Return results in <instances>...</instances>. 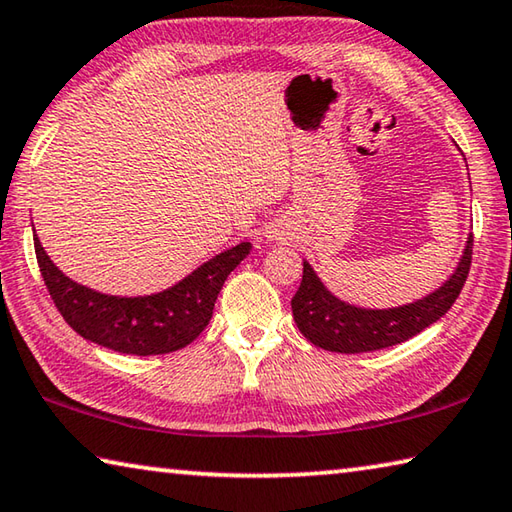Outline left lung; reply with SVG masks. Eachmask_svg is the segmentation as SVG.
Returning <instances> with one entry per match:
<instances>
[{
    "label": "left lung",
    "mask_w": 512,
    "mask_h": 512,
    "mask_svg": "<svg viewBox=\"0 0 512 512\" xmlns=\"http://www.w3.org/2000/svg\"><path fill=\"white\" fill-rule=\"evenodd\" d=\"M472 244L470 235L461 262L443 287L393 309H363L339 300L325 289L309 262H302L300 289L291 300L293 320L307 341L329 352L359 354L409 341L452 309L470 273Z\"/></svg>",
    "instance_id": "left-lung-1"
}]
</instances>
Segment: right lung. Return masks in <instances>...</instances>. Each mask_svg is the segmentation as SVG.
Instances as JSON below:
<instances>
[{"instance_id":"obj_1","label":"right lung","mask_w":512,"mask_h":512,"mask_svg":"<svg viewBox=\"0 0 512 512\" xmlns=\"http://www.w3.org/2000/svg\"><path fill=\"white\" fill-rule=\"evenodd\" d=\"M42 280L65 323L103 348L137 357L176 352L210 323L214 302L228 275L250 253L248 241L212 257L185 280L151 296L119 298L69 280L33 235Z\"/></svg>"}]
</instances>
